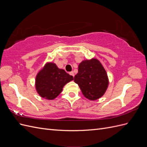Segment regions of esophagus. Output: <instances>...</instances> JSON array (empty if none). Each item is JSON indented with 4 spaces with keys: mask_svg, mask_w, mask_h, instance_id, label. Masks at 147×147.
<instances>
[{
    "mask_svg": "<svg viewBox=\"0 0 147 147\" xmlns=\"http://www.w3.org/2000/svg\"><path fill=\"white\" fill-rule=\"evenodd\" d=\"M69 74H70V75H72V76L74 77V72H73V71H72V72H69Z\"/></svg>",
    "mask_w": 147,
    "mask_h": 147,
    "instance_id": "1",
    "label": "esophagus"
}]
</instances>
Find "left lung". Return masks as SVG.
<instances>
[{
  "label": "left lung",
  "instance_id": "1",
  "mask_svg": "<svg viewBox=\"0 0 147 147\" xmlns=\"http://www.w3.org/2000/svg\"><path fill=\"white\" fill-rule=\"evenodd\" d=\"M74 82L78 84L84 96L92 100L103 96L109 84L106 71L96 59L83 61L79 64Z\"/></svg>",
  "mask_w": 147,
  "mask_h": 147
}]
</instances>
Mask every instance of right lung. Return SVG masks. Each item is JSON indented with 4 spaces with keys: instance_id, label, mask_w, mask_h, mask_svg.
<instances>
[{
    "instance_id": "right-lung-1",
    "label": "right lung",
    "mask_w": 147,
    "mask_h": 147,
    "mask_svg": "<svg viewBox=\"0 0 147 147\" xmlns=\"http://www.w3.org/2000/svg\"><path fill=\"white\" fill-rule=\"evenodd\" d=\"M73 80V76L59 69L55 64L48 63L37 74L35 87L41 97L52 100L62 92L65 84Z\"/></svg>"
}]
</instances>
